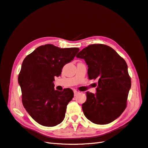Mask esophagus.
<instances>
[{"label":"esophagus","mask_w":148,"mask_h":148,"mask_svg":"<svg viewBox=\"0 0 148 148\" xmlns=\"http://www.w3.org/2000/svg\"><path fill=\"white\" fill-rule=\"evenodd\" d=\"M79 93V92H78V91H77V90H74V95H75V96L77 95H78Z\"/></svg>","instance_id":"esophagus-1"}]
</instances>
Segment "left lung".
<instances>
[{
    "label": "left lung",
    "instance_id": "1",
    "mask_svg": "<svg viewBox=\"0 0 148 148\" xmlns=\"http://www.w3.org/2000/svg\"><path fill=\"white\" fill-rule=\"evenodd\" d=\"M76 56L88 65V79L98 80L96 94L86 92L82 105L84 115L97 125L114 121L126 108L131 86L126 61L110 47L101 44L88 45Z\"/></svg>",
    "mask_w": 148,
    "mask_h": 148
}]
</instances>
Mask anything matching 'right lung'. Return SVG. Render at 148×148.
<instances>
[{
	"label": "right lung",
	"mask_w": 148,
	"mask_h": 148,
	"mask_svg": "<svg viewBox=\"0 0 148 148\" xmlns=\"http://www.w3.org/2000/svg\"><path fill=\"white\" fill-rule=\"evenodd\" d=\"M79 49H61L53 44L41 45L23 60L18 81L22 101L29 115L40 125L52 127L61 123L74 93L70 88L55 90V76L73 60Z\"/></svg>",
	"instance_id": "add662e5"
}]
</instances>
